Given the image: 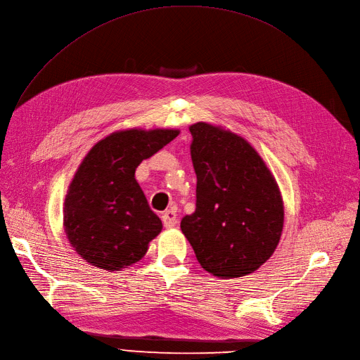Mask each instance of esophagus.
Instances as JSON below:
<instances>
[{
    "label": "esophagus",
    "mask_w": 360,
    "mask_h": 360,
    "mask_svg": "<svg viewBox=\"0 0 360 360\" xmlns=\"http://www.w3.org/2000/svg\"><path fill=\"white\" fill-rule=\"evenodd\" d=\"M162 221L165 228H174L178 224V214L175 210H166L162 214Z\"/></svg>",
    "instance_id": "1"
}]
</instances>
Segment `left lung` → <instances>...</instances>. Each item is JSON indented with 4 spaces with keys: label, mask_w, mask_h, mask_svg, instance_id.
Masks as SVG:
<instances>
[{
    "label": "left lung",
    "mask_w": 360,
    "mask_h": 360,
    "mask_svg": "<svg viewBox=\"0 0 360 360\" xmlns=\"http://www.w3.org/2000/svg\"><path fill=\"white\" fill-rule=\"evenodd\" d=\"M197 207L181 229L201 268L222 279L256 272L284 228L278 182L257 150L222 124H190Z\"/></svg>",
    "instance_id": "1"
}]
</instances>
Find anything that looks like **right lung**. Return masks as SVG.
Here are the masks:
<instances>
[{
    "label": "right lung",
    "mask_w": 360,
    "mask_h": 360,
    "mask_svg": "<svg viewBox=\"0 0 360 360\" xmlns=\"http://www.w3.org/2000/svg\"><path fill=\"white\" fill-rule=\"evenodd\" d=\"M179 129L128 128L108 134L77 166L63 205L66 237L89 264L117 272L141 260L163 225L135 179V169Z\"/></svg>",
    "instance_id": "add662e5"
}]
</instances>
